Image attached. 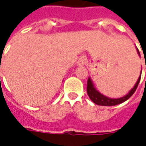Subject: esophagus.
I'll use <instances>...</instances> for the list:
<instances>
[{
    "label": "esophagus",
    "instance_id": "1",
    "mask_svg": "<svg viewBox=\"0 0 146 146\" xmlns=\"http://www.w3.org/2000/svg\"><path fill=\"white\" fill-rule=\"evenodd\" d=\"M87 61V59L85 56H81L79 58H78V60H77V65L79 66H81V65H84L86 63Z\"/></svg>",
    "mask_w": 146,
    "mask_h": 146
}]
</instances>
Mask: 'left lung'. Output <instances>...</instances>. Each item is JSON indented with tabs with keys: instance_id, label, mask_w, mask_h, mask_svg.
<instances>
[{
	"instance_id": "8db88e82",
	"label": "left lung",
	"mask_w": 146,
	"mask_h": 146,
	"mask_svg": "<svg viewBox=\"0 0 146 146\" xmlns=\"http://www.w3.org/2000/svg\"><path fill=\"white\" fill-rule=\"evenodd\" d=\"M137 53L140 56L139 50L137 48ZM141 74H140L138 80L136 82L135 86H133V88L132 89L129 93H128L125 96H124L122 98H108L106 96L102 94L100 92H98V90H96V88L94 87V83L91 80V78L89 77L88 78V81H87V94L89 95V97L91 99V101L94 102L96 105L98 106H116L118 104H121L124 102L127 101L129 98L131 97L133 94H134V92L137 88V86L139 84L140 80H141Z\"/></svg>"
}]
</instances>
